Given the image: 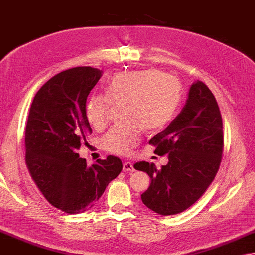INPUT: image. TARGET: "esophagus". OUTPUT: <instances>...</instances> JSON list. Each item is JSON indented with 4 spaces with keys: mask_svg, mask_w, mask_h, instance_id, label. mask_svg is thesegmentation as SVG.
I'll return each mask as SVG.
<instances>
[{
    "mask_svg": "<svg viewBox=\"0 0 255 255\" xmlns=\"http://www.w3.org/2000/svg\"><path fill=\"white\" fill-rule=\"evenodd\" d=\"M123 171H134L133 164L129 162H124L123 163Z\"/></svg>",
    "mask_w": 255,
    "mask_h": 255,
    "instance_id": "esophagus-1",
    "label": "esophagus"
}]
</instances>
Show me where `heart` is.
Returning <instances> with one entry per match:
<instances>
[{
  "instance_id": "heart-1",
  "label": "heart",
  "mask_w": 255,
  "mask_h": 255,
  "mask_svg": "<svg viewBox=\"0 0 255 255\" xmlns=\"http://www.w3.org/2000/svg\"><path fill=\"white\" fill-rule=\"evenodd\" d=\"M180 100L181 87L173 76L153 69L119 72L107 82L105 96L88 99L86 117L91 127L102 128L110 103L123 105V119L128 122L112 128L103 145L109 152L127 155L136 147L142 128L156 132L173 119Z\"/></svg>"
}]
</instances>
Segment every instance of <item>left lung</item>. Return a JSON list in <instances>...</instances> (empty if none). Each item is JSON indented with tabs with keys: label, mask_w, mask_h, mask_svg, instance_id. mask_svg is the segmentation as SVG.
I'll return each mask as SVG.
<instances>
[{
	"label": "left lung",
	"mask_w": 255,
	"mask_h": 255,
	"mask_svg": "<svg viewBox=\"0 0 255 255\" xmlns=\"http://www.w3.org/2000/svg\"><path fill=\"white\" fill-rule=\"evenodd\" d=\"M155 153L168 155V163L137 162L150 185L141 195L143 204L162 216L183 212L198 200L219 169L222 150V119L215 96L204 82L190 86L183 110L163 132L150 138Z\"/></svg>",
	"instance_id": "obj_1"
}]
</instances>
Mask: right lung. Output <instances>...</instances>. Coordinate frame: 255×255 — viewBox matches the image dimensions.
<instances>
[{
    "mask_svg": "<svg viewBox=\"0 0 255 255\" xmlns=\"http://www.w3.org/2000/svg\"><path fill=\"white\" fill-rule=\"evenodd\" d=\"M102 74L91 67L62 71L40 88L29 109L26 164L45 198L67 214L92 208L122 170L117 156L88 166L76 153L92 133L86 102Z\"/></svg>",
    "mask_w": 255,
    "mask_h": 255,
    "instance_id": "add662e5",
    "label": "right lung"
}]
</instances>
